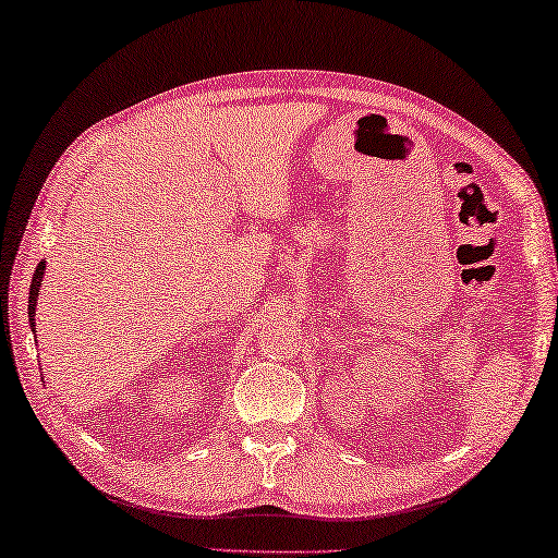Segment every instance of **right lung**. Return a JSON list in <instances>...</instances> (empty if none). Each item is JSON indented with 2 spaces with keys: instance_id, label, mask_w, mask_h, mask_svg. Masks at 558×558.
<instances>
[{
  "instance_id": "1",
  "label": "right lung",
  "mask_w": 558,
  "mask_h": 558,
  "mask_svg": "<svg viewBox=\"0 0 558 558\" xmlns=\"http://www.w3.org/2000/svg\"><path fill=\"white\" fill-rule=\"evenodd\" d=\"M45 269L47 264L39 262L37 271L32 274V284H29V302H27V314H29V327L32 331L37 329V322H34V316H37V299H39V287H41V279H45Z\"/></svg>"
}]
</instances>
